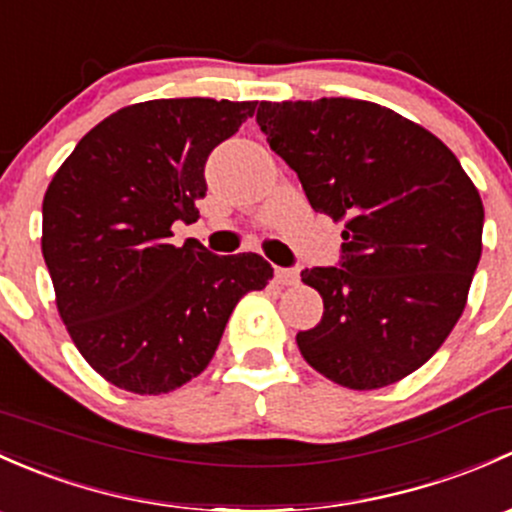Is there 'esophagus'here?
<instances>
[{
  "label": "esophagus",
  "mask_w": 512,
  "mask_h": 512,
  "mask_svg": "<svg viewBox=\"0 0 512 512\" xmlns=\"http://www.w3.org/2000/svg\"><path fill=\"white\" fill-rule=\"evenodd\" d=\"M274 277H277L279 284H297L299 270H294V267H277V270H274Z\"/></svg>",
  "instance_id": "1"
}]
</instances>
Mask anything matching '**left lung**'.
<instances>
[{
  "mask_svg": "<svg viewBox=\"0 0 512 512\" xmlns=\"http://www.w3.org/2000/svg\"><path fill=\"white\" fill-rule=\"evenodd\" d=\"M257 125L316 213L343 220L341 262L301 272L324 316L297 333L333 383L375 390L427 363L481 260L483 203L441 139L368 100L260 102Z\"/></svg>",
  "mask_w": 512,
  "mask_h": 512,
  "instance_id": "1",
  "label": "left lung"
}]
</instances>
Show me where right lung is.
Returning <instances> with one entry per match:
<instances>
[{
    "instance_id": "right-lung-1",
    "label": "right lung",
    "mask_w": 512,
    "mask_h": 512,
    "mask_svg": "<svg viewBox=\"0 0 512 512\" xmlns=\"http://www.w3.org/2000/svg\"><path fill=\"white\" fill-rule=\"evenodd\" d=\"M257 102L147 100L90 129L43 196L41 250L58 314L83 358L112 385L161 395L211 363L242 294L265 289L272 265L255 252L218 257L193 223L206 161Z\"/></svg>"
}]
</instances>
